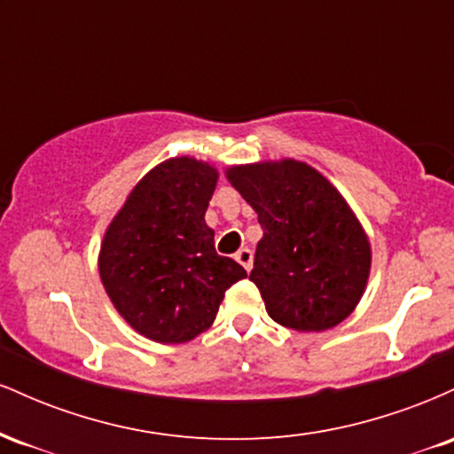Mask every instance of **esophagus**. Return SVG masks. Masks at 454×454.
<instances>
[{
    "label": "esophagus",
    "mask_w": 454,
    "mask_h": 454,
    "mask_svg": "<svg viewBox=\"0 0 454 454\" xmlns=\"http://www.w3.org/2000/svg\"><path fill=\"white\" fill-rule=\"evenodd\" d=\"M234 260H237L239 264H241V267L247 270H252V264H254V254H252V249H247V247H243V249H239L237 254H234Z\"/></svg>",
    "instance_id": "34e87169"
}]
</instances>
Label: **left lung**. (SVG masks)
<instances>
[{"label":"left lung","mask_w":454,"mask_h":454,"mask_svg":"<svg viewBox=\"0 0 454 454\" xmlns=\"http://www.w3.org/2000/svg\"><path fill=\"white\" fill-rule=\"evenodd\" d=\"M228 181L258 213L249 279L275 322L326 331L356 309L372 270V243L346 198L299 160L231 166Z\"/></svg>","instance_id":"1"}]
</instances>
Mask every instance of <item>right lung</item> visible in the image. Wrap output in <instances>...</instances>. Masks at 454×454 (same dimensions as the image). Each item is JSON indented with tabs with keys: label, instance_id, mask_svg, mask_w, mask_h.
I'll return each mask as SVG.
<instances>
[{
	"label": "right lung",
	"instance_id": "add662e5",
	"mask_svg": "<svg viewBox=\"0 0 454 454\" xmlns=\"http://www.w3.org/2000/svg\"><path fill=\"white\" fill-rule=\"evenodd\" d=\"M217 168L181 155L134 185L104 232L98 269L108 299L134 331L158 343H185L215 320L223 293L247 278L215 252L205 213Z\"/></svg>",
	"mask_w": 454,
	"mask_h": 454
}]
</instances>
